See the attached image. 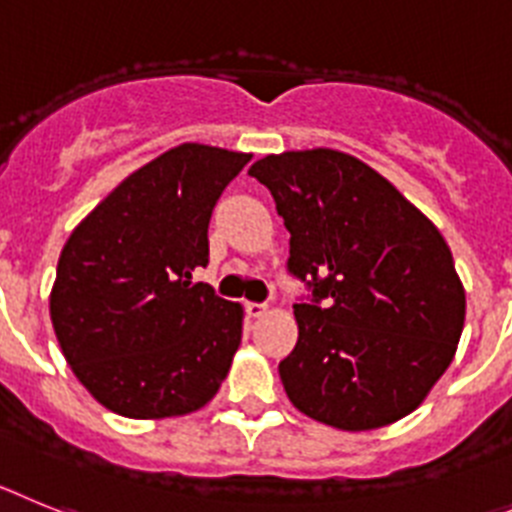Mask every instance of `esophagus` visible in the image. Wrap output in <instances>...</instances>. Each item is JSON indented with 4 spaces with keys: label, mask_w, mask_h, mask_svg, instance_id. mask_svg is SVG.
Segmentation results:
<instances>
[{
    "label": "esophagus",
    "mask_w": 512,
    "mask_h": 512,
    "mask_svg": "<svg viewBox=\"0 0 512 512\" xmlns=\"http://www.w3.org/2000/svg\"><path fill=\"white\" fill-rule=\"evenodd\" d=\"M244 311H247V314H250L252 319H257V317H262L265 311H268V306H265V304H255V301H247V304H244Z\"/></svg>",
    "instance_id": "obj_1"
}]
</instances>
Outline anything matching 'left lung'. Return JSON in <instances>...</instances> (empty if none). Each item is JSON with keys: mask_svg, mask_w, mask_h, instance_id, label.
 <instances>
[{"mask_svg": "<svg viewBox=\"0 0 512 512\" xmlns=\"http://www.w3.org/2000/svg\"><path fill=\"white\" fill-rule=\"evenodd\" d=\"M250 175L291 231L288 270L314 288L293 304L299 340L278 366L293 407L350 433L410 415L451 366L466 317L438 226L345 151L268 154Z\"/></svg>", "mask_w": 512, "mask_h": 512, "instance_id": "8db88e82", "label": "left lung"}]
</instances>
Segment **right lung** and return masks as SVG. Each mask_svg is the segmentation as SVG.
Instances as JSON below:
<instances>
[{
  "instance_id": "add662e5",
  "label": "right lung",
  "mask_w": 512,
  "mask_h": 512,
  "mask_svg": "<svg viewBox=\"0 0 512 512\" xmlns=\"http://www.w3.org/2000/svg\"><path fill=\"white\" fill-rule=\"evenodd\" d=\"M252 154L180 144L151 159L71 231L51 288L66 363L92 397L133 420L201 410L242 342V306L193 270L208 221Z\"/></svg>"
}]
</instances>
